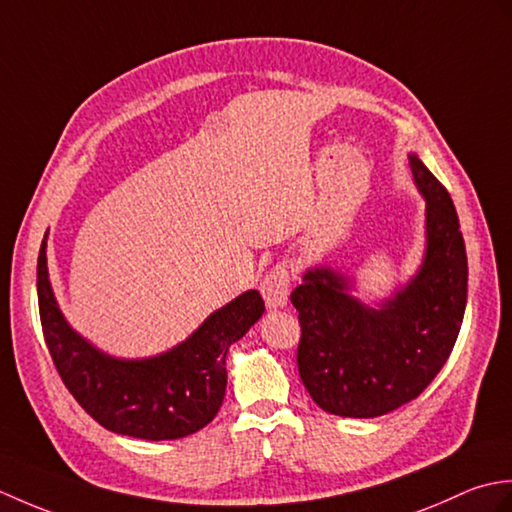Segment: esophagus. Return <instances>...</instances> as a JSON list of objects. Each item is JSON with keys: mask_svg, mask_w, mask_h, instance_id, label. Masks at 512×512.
Masks as SVG:
<instances>
[{"mask_svg": "<svg viewBox=\"0 0 512 512\" xmlns=\"http://www.w3.org/2000/svg\"><path fill=\"white\" fill-rule=\"evenodd\" d=\"M259 290H262L264 301L270 310L284 308L290 297V273L286 264H277L270 270L262 279V284H259Z\"/></svg>", "mask_w": 512, "mask_h": 512, "instance_id": "1", "label": "esophagus"}]
</instances>
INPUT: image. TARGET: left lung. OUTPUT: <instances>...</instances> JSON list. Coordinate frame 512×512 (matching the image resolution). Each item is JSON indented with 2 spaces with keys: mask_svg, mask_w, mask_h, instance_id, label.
I'll use <instances>...</instances> for the list:
<instances>
[{
  "mask_svg": "<svg viewBox=\"0 0 512 512\" xmlns=\"http://www.w3.org/2000/svg\"><path fill=\"white\" fill-rule=\"evenodd\" d=\"M409 167L424 198V255L416 275L369 306L352 295L350 275L314 266L290 295L301 323V380L334 416L378 418L418 398L460 334L469 266L458 213L416 154H409Z\"/></svg>",
  "mask_w": 512,
  "mask_h": 512,
  "instance_id": "left-lung-1",
  "label": "left lung"
}]
</instances>
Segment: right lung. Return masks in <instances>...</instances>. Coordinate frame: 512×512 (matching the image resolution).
Listing matches in <instances>:
<instances>
[{
  "mask_svg": "<svg viewBox=\"0 0 512 512\" xmlns=\"http://www.w3.org/2000/svg\"><path fill=\"white\" fill-rule=\"evenodd\" d=\"M46 248L48 233L37 259L43 339L76 402L105 429L129 438L178 440L206 427L226 394L228 347L264 314L262 295L242 292L167 352L118 358L99 350L63 317L50 284Z\"/></svg>",
  "mask_w": 512,
  "mask_h": 512,
  "instance_id": "right-lung-1",
  "label": "right lung"
}]
</instances>
